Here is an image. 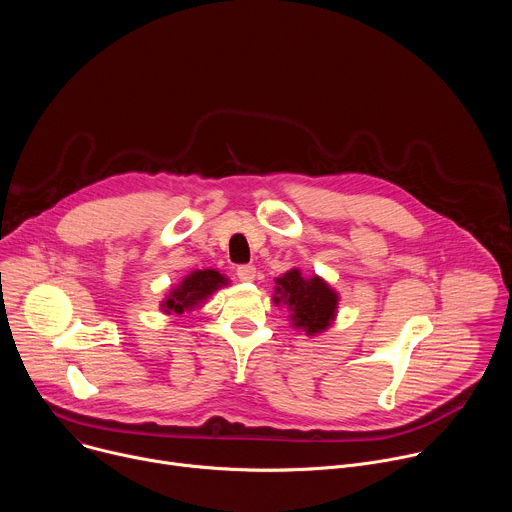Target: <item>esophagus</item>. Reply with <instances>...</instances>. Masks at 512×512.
I'll return each instance as SVG.
<instances>
[{"instance_id":"1","label":"esophagus","mask_w":512,"mask_h":512,"mask_svg":"<svg viewBox=\"0 0 512 512\" xmlns=\"http://www.w3.org/2000/svg\"><path fill=\"white\" fill-rule=\"evenodd\" d=\"M255 273H257V269H255L253 265H239V267H237V277H239L241 281H253V279H255Z\"/></svg>"}]
</instances>
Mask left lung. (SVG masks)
Wrapping results in <instances>:
<instances>
[{"instance_id":"left-lung-1","label":"left lung","mask_w":512,"mask_h":512,"mask_svg":"<svg viewBox=\"0 0 512 512\" xmlns=\"http://www.w3.org/2000/svg\"><path fill=\"white\" fill-rule=\"evenodd\" d=\"M273 300L275 304H287L294 324L304 328L308 334L326 330L334 320L338 306V296L320 277L304 279L298 269L277 277Z\"/></svg>"}]
</instances>
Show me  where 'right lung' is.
<instances>
[{"mask_svg": "<svg viewBox=\"0 0 512 512\" xmlns=\"http://www.w3.org/2000/svg\"><path fill=\"white\" fill-rule=\"evenodd\" d=\"M227 279L214 269H202L190 273L176 289H172L170 298L162 304L164 312L184 314V310H192L198 302L206 300L214 289L225 285Z\"/></svg>", "mask_w": 512, "mask_h": 512, "instance_id": "1", "label": "right lung"}]
</instances>
